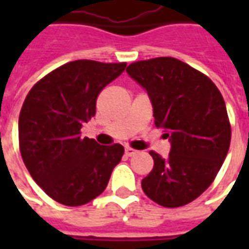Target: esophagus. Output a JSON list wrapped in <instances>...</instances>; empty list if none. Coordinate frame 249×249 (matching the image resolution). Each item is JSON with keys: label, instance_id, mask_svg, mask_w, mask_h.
<instances>
[{"label": "esophagus", "instance_id": "34e87169", "mask_svg": "<svg viewBox=\"0 0 249 249\" xmlns=\"http://www.w3.org/2000/svg\"><path fill=\"white\" fill-rule=\"evenodd\" d=\"M136 153H137V151H136V149H132V148H129V146H126V148H125V155H126L128 157L135 156Z\"/></svg>", "mask_w": 249, "mask_h": 249}]
</instances>
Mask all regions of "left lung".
Returning <instances> with one entry per match:
<instances>
[{
  "label": "left lung",
  "mask_w": 249,
  "mask_h": 249,
  "mask_svg": "<svg viewBox=\"0 0 249 249\" xmlns=\"http://www.w3.org/2000/svg\"><path fill=\"white\" fill-rule=\"evenodd\" d=\"M126 73L146 90L155 124L171 142L165 159L149 152L155 165L142 191L167 208L191 203L213 181L230 149L224 98L205 74L173 57L133 62Z\"/></svg>",
  "instance_id": "8db88e82"
}]
</instances>
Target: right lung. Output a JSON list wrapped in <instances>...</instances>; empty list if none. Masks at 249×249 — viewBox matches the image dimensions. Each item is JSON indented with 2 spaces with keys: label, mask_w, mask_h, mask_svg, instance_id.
Instances as JSON below:
<instances>
[{
  "label": "right lung",
  "mask_w": 249,
  "mask_h": 249,
  "mask_svg": "<svg viewBox=\"0 0 249 249\" xmlns=\"http://www.w3.org/2000/svg\"><path fill=\"white\" fill-rule=\"evenodd\" d=\"M125 62L77 60L57 68L30 89L18 119L19 151L30 176L48 196L69 207L104 192L124 146L81 137L96 114L97 96L125 71Z\"/></svg>",
  "instance_id": "right-lung-1"
}]
</instances>
